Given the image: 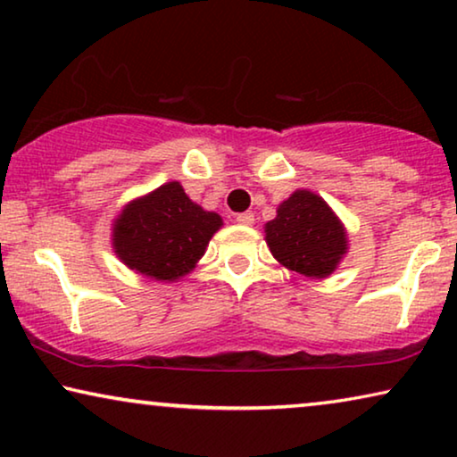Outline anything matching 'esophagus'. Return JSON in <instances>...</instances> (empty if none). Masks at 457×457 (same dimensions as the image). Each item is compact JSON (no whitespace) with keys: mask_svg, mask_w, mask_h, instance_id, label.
I'll use <instances>...</instances> for the list:
<instances>
[{"mask_svg":"<svg viewBox=\"0 0 457 457\" xmlns=\"http://www.w3.org/2000/svg\"><path fill=\"white\" fill-rule=\"evenodd\" d=\"M237 222L245 224V227H252V224L255 222V216L252 214V212H241V214H237Z\"/></svg>","mask_w":457,"mask_h":457,"instance_id":"1","label":"esophagus"}]
</instances>
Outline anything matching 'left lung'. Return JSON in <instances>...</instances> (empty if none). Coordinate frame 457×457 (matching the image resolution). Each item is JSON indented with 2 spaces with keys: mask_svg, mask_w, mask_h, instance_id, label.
Listing matches in <instances>:
<instances>
[{
  "mask_svg": "<svg viewBox=\"0 0 457 457\" xmlns=\"http://www.w3.org/2000/svg\"><path fill=\"white\" fill-rule=\"evenodd\" d=\"M264 230L274 258L310 278H327L347 253L345 227L320 195L305 189L285 199Z\"/></svg>",
  "mask_w": 457,
  "mask_h": 457,
  "instance_id": "8db88e82",
  "label": "left lung"
}]
</instances>
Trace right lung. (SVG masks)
Here are the masks:
<instances>
[{"label":"right lung","mask_w":457,"mask_h":457,"mask_svg":"<svg viewBox=\"0 0 457 457\" xmlns=\"http://www.w3.org/2000/svg\"><path fill=\"white\" fill-rule=\"evenodd\" d=\"M222 218L172 180L124 205L112 227L114 253L130 270L170 283L195 268Z\"/></svg>","instance_id":"add662e5"}]
</instances>
